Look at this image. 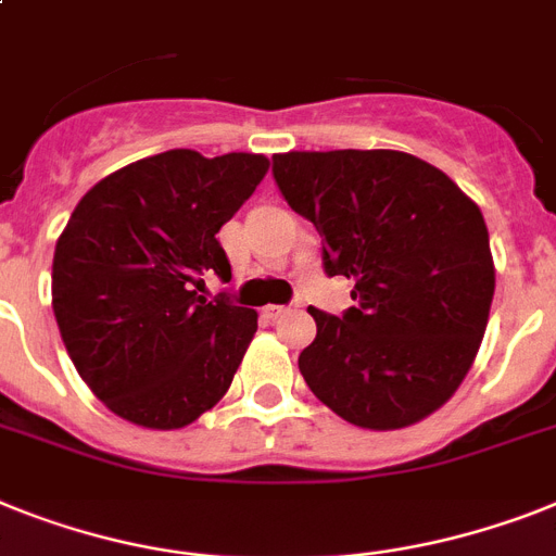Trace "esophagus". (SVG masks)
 Wrapping results in <instances>:
<instances>
[{"mask_svg":"<svg viewBox=\"0 0 556 556\" xmlns=\"http://www.w3.org/2000/svg\"><path fill=\"white\" fill-rule=\"evenodd\" d=\"M289 312V306H278V304H269V306H264V315H267L269 320H278V318H283V315H287Z\"/></svg>","mask_w":556,"mask_h":556,"instance_id":"esophagus-1","label":"esophagus"}]
</instances>
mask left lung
<instances>
[{
	"label": "left lung",
	"mask_w": 556,
	"mask_h": 556,
	"mask_svg": "<svg viewBox=\"0 0 556 556\" xmlns=\"http://www.w3.org/2000/svg\"><path fill=\"white\" fill-rule=\"evenodd\" d=\"M275 185L315 224L324 273L355 306H309L306 387L361 429H403L460 387L483 341L494 261L480 206L446 173L397 150L273 155Z\"/></svg>",
	"instance_id": "8db88e82"
}]
</instances>
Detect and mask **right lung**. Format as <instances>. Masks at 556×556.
<instances>
[{
	"label": "right lung",
	"instance_id": "obj_1",
	"mask_svg": "<svg viewBox=\"0 0 556 556\" xmlns=\"http://www.w3.org/2000/svg\"><path fill=\"white\" fill-rule=\"evenodd\" d=\"M269 162L167 150L110 173L76 204L53 255V315L73 366L118 417L181 429L227 394L255 309L204 278L229 281L215 232L241 210Z\"/></svg>",
	"mask_w": 556,
	"mask_h": 556
}]
</instances>
